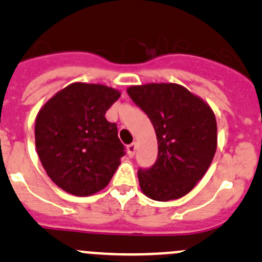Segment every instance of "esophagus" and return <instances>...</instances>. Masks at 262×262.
<instances>
[{
  "mask_svg": "<svg viewBox=\"0 0 262 262\" xmlns=\"http://www.w3.org/2000/svg\"><path fill=\"white\" fill-rule=\"evenodd\" d=\"M127 150H128V155L130 156V158H133L135 155V150H137V143H132L129 144L127 146Z\"/></svg>",
  "mask_w": 262,
  "mask_h": 262,
  "instance_id": "obj_1",
  "label": "esophagus"
}]
</instances>
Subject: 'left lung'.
Segmentation results:
<instances>
[{
  "instance_id": "left-lung-1",
  "label": "left lung",
  "mask_w": 262,
  "mask_h": 262,
  "mask_svg": "<svg viewBox=\"0 0 262 262\" xmlns=\"http://www.w3.org/2000/svg\"><path fill=\"white\" fill-rule=\"evenodd\" d=\"M154 125L158 159L138 170L144 194L154 201L177 200L204 176L217 149V122L206 102L176 83H148L127 90Z\"/></svg>"
}]
</instances>
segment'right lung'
<instances>
[{
  "instance_id": "add662e5",
  "label": "right lung",
  "mask_w": 262,
  "mask_h": 262,
  "mask_svg": "<svg viewBox=\"0 0 262 262\" xmlns=\"http://www.w3.org/2000/svg\"><path fill=\"white\" fill-rule=\"evenodd\" d=\"M121 93L97 83H71L50 98L35 119V146L55 185L75 196L103 189L125 155L106 112Z\"/></svg>"
}]
</instances>
